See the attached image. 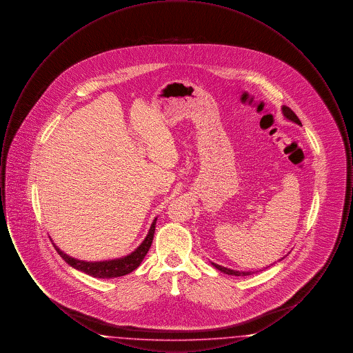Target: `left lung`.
Listing matches in <instances>:
<instances>
[{
	"instance_id": "8db88e82",
	"label": "left lung",
	"mask_w": 353,
	"mask_h": 353,
	"mask_svg": "<svg viewBox=\"0 0 353 353\" xmlns=\"http://www.w3.org/2000/svg\"><path fill=\"white\" fill-rule=\"evenodd\" d=\"M282 110H283V115H285V118L288 119V120H291V121H294V123H296V124H302L299 118L295 115V112H294L290 107H285V105H283V107H282ZM212 265H213L216 269H219V271H222V272H225V274H228V275L246 276V275H252V274H254L252 271H236V270L226 269V268L219 266V265H216V263H213V262H212Z\"/></svg>"
}]
</instances>
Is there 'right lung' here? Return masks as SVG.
Returning <instances> with one entry per match:
<instances>
[{"label": "right lung", "instance_id": "obj_1", "mask_svg": "<svg viewBox=\"0 0 353 353\" xmlns=\"http://www.w3.org/2000/svg\"><path fill=\"white\" fill-rule=\"evenodd\" d=\"M156 221H157V219H153L151 229L148 232V235L145 236V239L143 241V243L134 252H131L130 255H127L124 258H119V259L103 261V262H84V261H79V259H75V258L70 256L62 250H59L58 246H55L54 243L52 245H54V248H55L58 254L74 269L83 271L85 274L94 276V278L110 279V278L123 276V275H127V274L132 272L134 269H137L140 266V263L143 262L144 256L147 255V252L151 248L152 241H153Z\"/></svg>", "mask_w": 353, "mask_h": 353}]
</instances>
